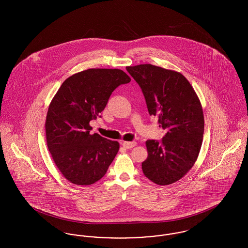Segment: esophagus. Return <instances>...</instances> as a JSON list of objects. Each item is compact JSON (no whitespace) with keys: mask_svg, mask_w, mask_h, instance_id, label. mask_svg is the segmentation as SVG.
Instances as JSON below:
<instances>
[{"mask_svg":"<svg viewBox=\"0 0 248 248\" xmlns=\"http://www.w3.org/2000/svg\"><path fill=\"white\" fill-rule=\"evenodd\" d=\"M137 145V142L131 141V142H124L123 143V146L125 148V149H131L133 147H135Z\"/></svg>","mask_w":248,"mask_h":248,"instance_id":"obj_1","label":"esophagus"}]
</instances>
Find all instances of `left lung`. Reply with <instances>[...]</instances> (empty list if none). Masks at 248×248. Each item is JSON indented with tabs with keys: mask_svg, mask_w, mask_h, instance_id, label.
<instances>
[{
	"mask_svg": "<svg viewBox=\"0 0 248 248\" xmlns=\"http://www.w3.org/2000/svg\"><path fill=\"white\" fill-rule=\"evenodd\" d=\"M126 71L140 86L150 115L158 116L166 130L161 141H146L148 158L142 171L158 185L172 184L189 172L200 153L204 129L200 100L179 72L152 64Z\"/></svg>",
	"mask_w": 248,
	"mask_h": 248,
	"instance_id": "left-lung-1",
	"label": "left lung"
}]
</instances>
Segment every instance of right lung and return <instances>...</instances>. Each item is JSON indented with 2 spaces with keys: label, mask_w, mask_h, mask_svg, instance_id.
<instances>
[{
  "label": "right lung",
  "mask_w": 248,
  "mask_h": 248,
  "mask_svg": "<svg viewBox=\"0 0 248 248\" xmlns=\"http://www.w3.org/2000/svg\"><path fill=\"white\" fill-rule=\"evenodd\" d=\"M130 81L118 69H89L66 79L52 99L46 121L48 150L71 183L91 185L105 176L120 146L91 135L89 123L99 116L119 85Z\"/></svg>",
  "instance_id": "add662e5"
}]
</instances>
